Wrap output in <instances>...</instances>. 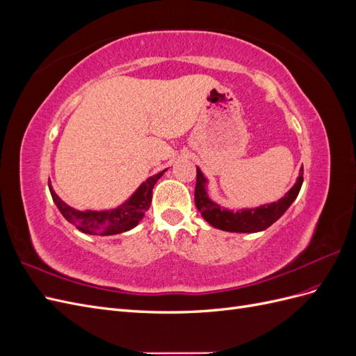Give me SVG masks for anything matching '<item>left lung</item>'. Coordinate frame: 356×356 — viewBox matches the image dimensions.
Returning <instances> with one entry per match:
<instances>
[{
	"label": "left lung",
	"mask_w": 356,
	"mask_h": 356,
	"mask_svg": "<svg viewBox=\"0 0 356 356\" xmlns=\"http://www.w3.org/2000/svg\"><path fill=\"white\" fill-rule=\"evenodd\" d=\"M197 169L196 175V190H195V202L196 208L202 213L204 221H208L212 227L220 229L224 232L233 233H257L263 232L267 227H270L282 217L285 211L291 207V203L298 196L301 184H303V168L300 169V175L296 181V184L291 187L286 195L279 199L277 202L261 204L257 208H248L232 211L220 207L215 203L208 195V179L203 175V172Z\"/></svg>",
	"instance_id": "obj_1"
}]
</instances>
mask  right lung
<instances>
[{
  "label": "right lung",
  "instance_id": "right-lung-1",
  "mask_svg": "<svg viewBox=\"0 0 356 356\" xmlns=\"http://www.w3.org/2000/svg\"><path fill=\"white\" fill-rule=\"evenodd\" d=\"M166 172L161 170L159 174L147 178L141 186L136 188L134 195L123 202L120 207L113 209H104V211H79L71 208L70 204L63 202L56 191L53 190L51 182L49 179V188L53 202L60 211V213L65 217L68 222H71L75 229H79L83 233L96 234V236H111L131 230L139 224L144 218L145 212L148 211L149 204L153 199V188L160 177Z\"/></svg>",
  "mask_w": 356,
  "mask_h": 356
}]
</instances>
